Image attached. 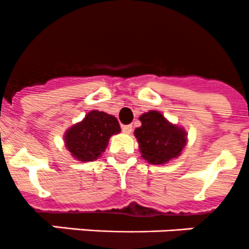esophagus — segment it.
Listing matches in <instances>:
<instances>
[{
	"label": "esophagus",
	"instance_id": "esophagus-1",
	"mask_svg": "<svg viewBox=\"0 0 249 249\" xmlns=\"http://www.w3.org/2000/svg\"><path fill=\"white\" fill-rule=\"evenodd\" d=\"M132 126L131 124H124V126H122V132L123 133H126V134H129L132 133Z\"/></svg>",
	"mask_w": 249,
	"mask_h": 249
}]
</instances>
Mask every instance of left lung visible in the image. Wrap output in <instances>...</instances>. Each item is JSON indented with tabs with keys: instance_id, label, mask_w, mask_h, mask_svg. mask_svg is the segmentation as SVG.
I'll return each mask as SVG.
<instances>
[{
	"instance_id": "8db88e82",
	"label": "left lung",
	"mask_w": 249,
	"mask_h": 249,
	"mask_svg": "<svg viewBox=\"0 0 249 249\" xmlns=\"http://www.w3.org/2000/svg\"><path fill=\"white\" fill-rule=\"evenodd\" d=\"M142 126L136 128L142 158L158 165L178 158L186 145L188 134L182 127L173 124L158 111H149L140 117Z\"/></svg>"
}]
</instances>
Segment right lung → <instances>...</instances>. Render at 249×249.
Wrapping results in <instances>:
<instances>
[{
	"instance_id": "obj_1",
	"label": "right lung",
	"mask_w": 249,
	"mask_h": 249,
	"mask_svg": "<svg viewBox=\"0 0 249 249\" xmlns=\"http://www.w3.org/2000/svg\"><path fill=\"white\" fill-rule=\"evenodd\" d=\"M120 132L115 116L93 109L65 132L64 143L76 160L92 161L105 152L109 137Z\"/></svg>"
}]
</instances>
